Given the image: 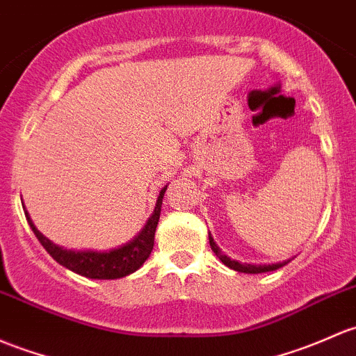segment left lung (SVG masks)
<instances>
[{
  "instance_id": "obj_1",
  "label": "left lung",
  "mask_w": 356,
  "mask_h": 356,
  "mask_svg": "<svg viewBox=\"0 0 356 356\" xmlns=\"http://www.w3.org/2000/svg\"><path fill=\"white\" fill-rule=\"evenodd\" d=\"M209 237V245H211L213 252L216 254V257H218L220 261H222L223 264L228 268L235 269V271H241V273H250V275H257V273H268V271H275V269H280L282 266H285V264L290 263V261H283V263H276V264H264V266H256V264H242L238 263V261H234L230 259V257H227L225 254L220 250V247L215 244V241H213L211 234L208 235Z\"/></svg>"
}]
</instances>
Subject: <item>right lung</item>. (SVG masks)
Wrapping results in <instances>:
<instances>
[{
    "mask_svg": "<svg viewBox=\"0 0 356 356\" xmlns=\"http://www.w3.org/2000/svg\"><path fill=\"white\" fill-rule=\"evenodd\" d=\"M167 186L160 191L159 200H156L155 209L145 227L141 228L140 234L129 241L128 244L118 247L112 250H73L65 249V247L56 245L49 238L44 237L37 227L33 225L29 211L25 213L27 222L35 237L42 244L44 249L51 254L52 259L58 261L61 266L71 269L81 276H87L92 280H118L122 276H128L136 269L143 266L145 261L148 259L153 250V242H155V230L160 220V209H162V200L165 194Z\"/></svg>",
    "mask_w": 356,
    "mask_h": 356,
    "instance_id": "right-lung-1",
    "label": "right lung"
}]
</instances>
